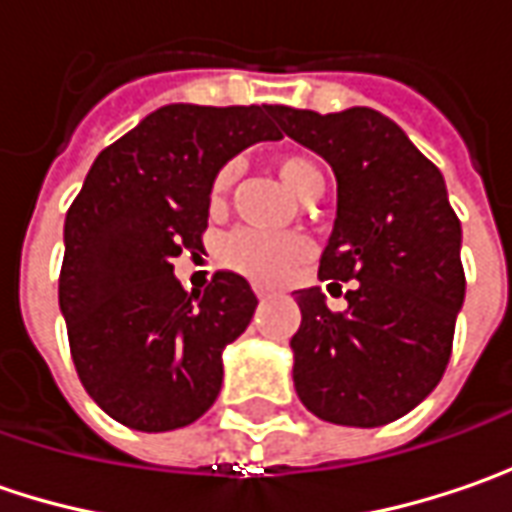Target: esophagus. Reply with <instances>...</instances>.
<instances>
[{
  "label": "esophagus",
  "mask_w": 512,
  "mask_h": 512,
  "mask_svg": "<svg viewBox=\"0 0 512 512\" xmlns=\"http://www.w3.org/2000/svg\"><path fill=\"white\" fill-rule=\"evenodd\" d=\"M256 296H259V299H267V296H273V290H270V287L256 285Z\"/></svg>",
  "instance_id": "1"
}]
</instances>
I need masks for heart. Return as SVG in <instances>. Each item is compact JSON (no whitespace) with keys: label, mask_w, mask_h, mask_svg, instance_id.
Returning <instances> with one entry per match:
<instances>
[{"label":"heart","mask_w":512,"mask_h":512,"mask_svg":"<svg viewBox=\"0 0 512 512\" xmlns=\"http://www.w3.org/2000/svg\"><path fill=\"white\" fill-rule=\"evenodd\" d=\"M273 168L279 173V179L285 182L287 190L293 196H299L302 202L316 199L325 187V176H322L319 165L302 153L276 156ZM230 182H233V170L230 168H222L213 176L210 207H219L225 202ZM307 253H310L307 239L296 236V233H262V230H247L245 227V230L230 233L222 242L219 259H222V265L230 267L233 273H242L245 279L262 282V285H276V282H285L293 273V267L305 262Z\"/></svg>","instance_id":"b5f03b06"}]
</instances>
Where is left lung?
Segmentation results:
<instances>
[{
  "instance_id": "left-lung-1",
  "label": "left lung",
  "mask_w": 512,
  "mask_h": 512,
  "mask_svg": "<svg viewBox=\"0 0 512 512\" xmlns=\"http://www.w3.org/2000/svg\"><path fill=\"white\" fill-rule=\"evenodd\" d=\"M276 122L336 173V222L319 279L353 282L342 313L325 305L319 287L296 290V393L325 422H396L433 393L453 353L464 302L462 222L439 168L379 110L279 105Z\"/></svg>"
}]
</instances>
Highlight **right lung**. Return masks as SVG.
Here are the masks:
<instances>
[{
    "label": "right lung",
    "mask_w": 512,
    "mask_h": 512,
    "mask_svg": "<svg viewBox=\"0 0 512 512\" xmlns=\"http://www.w3.org/2000/svg\"><path fill=\"white\" fill-rule=\"evenodd\" d=\"M276 110L159 108L96 156L70 205L59 273L70 359L90 399L125 427H185L222 390V350L259 299L233 270L187 293L173 259L202 250L210 182L227 159L282 139Z\"/></svg>",
    "instance_id": "obj_1"
}]
</instances>
